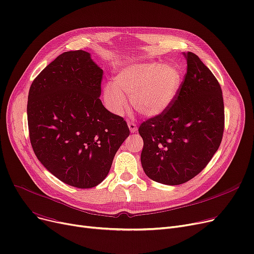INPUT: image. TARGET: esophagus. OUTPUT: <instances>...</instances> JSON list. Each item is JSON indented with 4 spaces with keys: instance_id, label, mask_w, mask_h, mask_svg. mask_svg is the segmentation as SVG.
Segmentation results:
<instances>
[{
    "instance_id": "34e87169",
    "label": "esophagus",
    "mask_w": 254,
    "mask_h": 254,
    "mask_svg": "<svg viewBox=\"0 0 254 254\" xmlns=\"http://www.w3.org/2000/svg\"><path fill=\"white\" fill-rule=\"evenodd\" d=\"M127 126H128V128L130 130V133H135V131H137V125L134 123V121H128L127 123Z\"/></svg>"
}]
</instances>
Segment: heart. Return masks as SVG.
Returning <instances> with one entry per match:
<instances>
[{
  "instance_id": "heart-1",
  "label": "heart",
  "mask_w": 254,
  "mask_h": 254,
  "mask_svg": "<svg viewBox=\"0 0 254 254\" xmlns=\"http://www.w3.org/2000/svg\"><path fill=\"white\" fill-rule=\"evenodd\" d=\"M181 84L182 75L175 66L158 62L135 64L116 73L112 84L105 86L104 97L113 113L121 114L127 106V96H130L137 111L151 117L171 105Z\"/></svg>"
}]
</instances>
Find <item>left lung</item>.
Returning a JSON list of instances; mask_svg holds the SVG:
<instances>
[{"mask_svg": "<svg viewBox=\"0 0 254 254\" xmlns=\"http://www.w3.org/2000/svg\"><path fill=\"white\" fill-rule=\"evenodd\" d=\"M187 72L180 91L161 114L139 127L141 164L148 178L176 186L192 180L222 141L224 104L213 72L194 53H184Z\"/></svg>", "mask_w": 254, "mask_h": 254, "instance_id": "1", "label": "left lung"}]
</instances>
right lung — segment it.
Instances as JSON below:
<instances>
[{"label":"right lung","instance_id":"right-lung-1","mask_svg":"<svg viewBox=\"0 0 254 254\" xmlns=\"http://www.w3.org/2000/svg\"><path fill=\"white\" fill-rule=\"evenodd\" d=\"M103 69L82 50L61 54L28 95L30 141L37 159L61 182L80 189L101 184L128 137L126 120L104 107Z\"/></svg>","mask_w":254,"mask_h":254}]
</instances>
